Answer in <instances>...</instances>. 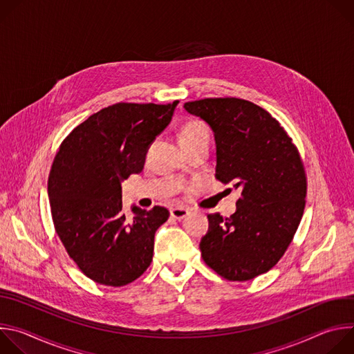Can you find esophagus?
I'll use <instances>...</instances> for the list:
<instances>
[{
	"instance_id": "34e87169",
	"label": "esophagus",
	"mask_w": 354,
	"mask_h": 354,
	"mask_svg": "<svg viewBox=\"0 0 354 354\" xmlns=\"http://www.w3.org/2000/svg\"><path fill=\"white\" fill-rule=\"evenodd\" d=\"M171 216L176 220H183L185 217L189 216V210L183 209V207H174V209H171Z\"/></svg>"
}]
</instances>
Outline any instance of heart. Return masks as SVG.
<instances>
[{"instance_id": "1", "label": "heart", "mask_w": 354, "mask_h": 354, "mask_svg": "<svg viewBox=\"0 0 354 354\" xmlns=\"http://www.w3.org/2000/svg\"><path fill=\"white\" fill-rule=\"evenodd\" d=\"M201 137H209V133L206 130V127L201 124L197 120L189 122L180 133V141L185 140H196V138H201Z\"/></svg>"}]
</instances>
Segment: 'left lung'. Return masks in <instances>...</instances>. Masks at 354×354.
Segmentation results:
<instances>
[{
	"label": "left lung",
	"mask_w": 354,
	"mask_h": 354,
	"mask_svg": "<svg viewBox=\"0 0 354 354\" xmlns=\"http://www.w3.org/2000/svg\"><path fill=\"white\" fill-rule=\"evenodd\" d=\"M183 108L214 133L216 178L241 189L230 218L207 216L201 258L231 281L269 272L292 241L306 207L307 179L297 147L269 112L249 100L207 97Z\"/></svg>",
	"instance_id": "obj_1"
}]
</instances>
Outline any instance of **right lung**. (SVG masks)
<instances>
[{"mask_svg": "<svg viewBox=\"0 0 354 354\" xmlns=\"http://www.w3.org/2000/svg\"><path fill=\"white\" fill-rule=\"evenodd\" d=\"M172 104H116L89 116L62 142L47 192L57 235L91 280L120 287L153 261L154 236L169 212L123 213L122 182L144 168L145 154L171 123Z\"/></svg>", "mask_w": 354, "mask_h": 354, "instance_id": "1", "label": "right lung"}]
</instances>
